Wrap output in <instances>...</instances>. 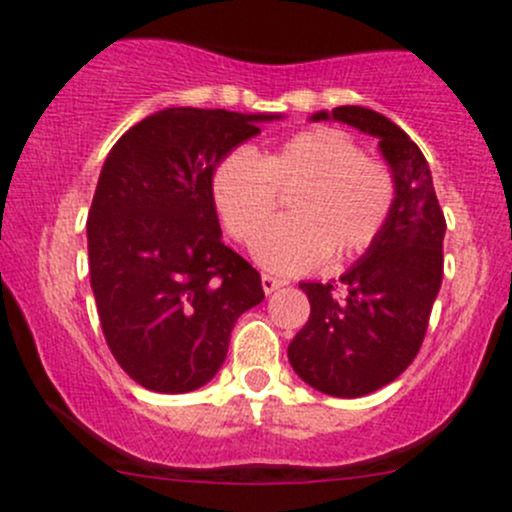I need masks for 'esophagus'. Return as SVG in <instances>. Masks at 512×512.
<instances>
[{
  "instance_id": "obj_1",
  "label": "esophagus",
  "mask_w": 512,
  "mask_h": 512,
  "mask_svg": "<svg viewBox=\"0 0 512 512\" xmlns=\"http://www.w3.org/2000/svg\"><path fill=\"white\" fill-rule=\"evenodd\" d=\"M261 286H263V291H266V293H273V291H278V288L283 286V281H281V278H273V276H268V273H263Z\"/></svg>"
}]
</instances>
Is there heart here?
Instances as JSON below:
<instances>
[{"label":"heart","mask_w":512,"mask_h":512,"mask_svg":"<svg viewBox=\"0 0 512 512\" xmlns=\"http://www.w3.org/2000/svg\"><path fill=\"white\" fill-rule=\"evenodd\" d=\"M293 190L292 195L290 191ZM290 193L291 220L262 229ZM211 201L231 239L256 246V258L276 273H303L371 249L391 221L396 179L383 161L331 126L298 131L256 154L234 149L211 174Z\"/></svg>","instance_id":"heart-1"}]
</instances>
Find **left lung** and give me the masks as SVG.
<instances>
[{"mask_svg": "<svg viewBox=\"0 0 512 512\" xmlns=\"http://www.w3.org/2000/svg\"><path fill=\"white\" fill-rule=\"evenodd\" d=\"M331 116L381 139L396 206L381 239L338 278L341 288L301 283L311 316L288 346V361L316 391L361 398L396 381L421 351L443 281L445 216L426 156L401 126L363 106H338Z\"/></svg>", "mask_w": 512, "mask_h": 512, "instance_id": "8db88e82", "label": "left lung"}]
</instances>
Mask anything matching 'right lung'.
Instances as JSON below:
<instances>
[{
	"mask_svg": "<svg viewBox=\"0 0 512 512\" xmlns=\"http://www.w3.org/2000/svg\"><path fill=\"white\" fill-rule=\"evenodd\" d=\"M266 119L164 109L104 161L86 221L91 291L111 356L149 391L209 383L239 316L263 301L261 273L221 241L211 174Z\"/></svg>",
	"mask_w": 512,
	"mask_h": 512,
	"instance_id": "right-lung-1",
	"label": "right lung"
}]
</instances>
